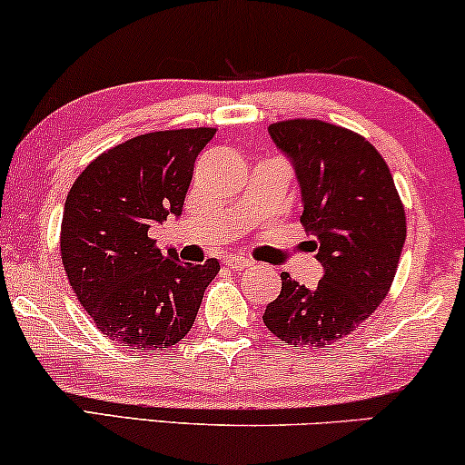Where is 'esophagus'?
I'll return each instance as SVG.
<instances>
[{"mask_svg":"<svg viewBox=\"0 0 465 465\" xmlns=\"http://www.w3.org/2000/svg\"><path fill=\"white\" fill-rule=\"evenodd\" d=\"M225 266L232 268V270H244V268L251 266V262L244 260V257H227Z\"/></svg>","mask_w":465,"mask_h":465,"instance_id":"34e87169","label":"esophagus"}]
</instances>
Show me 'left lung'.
<instances>
[{"label": "left lung", "mask_w": 465, "mask_h": 465, "mask_svg": "<svg viewBox=\"0 0 465 465\" xmlns=\"http://www.w3.org/2000/svg\"><path fill=\"white\" fill-rule=\"evenodd\" d=\"M268 133L296 169L301 223L315 236L324 276L309 290L281 274L263 324L292 348H326L354 332L391 292L405 210L389 164L362 134L307 117L274 122Z\"/></svg>", "instance_id": "obj_1"}]
</instances>
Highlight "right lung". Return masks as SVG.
<instances>
[{"label":"right lung","instance_id":"add662e5","mask_svg":"<svg viewBox=\"0 0 465 465\" xmlns=\"http://www.w3.org/2000/svg\"><path fill=\"white\" fill-rule=\"evenodd\" d=\"M216 128L133 137L87 164L66 197L62 263L98 331L128 350L172 348L189 334L219 262L184 263L148 236L180 216L199 152Z\"/></svg>","mask_w":465,"mask_h":465}]
</instances>
